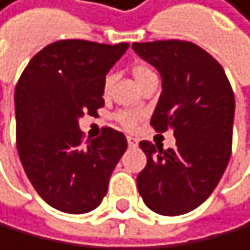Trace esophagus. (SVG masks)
<instances>
[{"label": "esophagus", "instance_id": "obj_1", "mask_svg": "<svg viewBox=\"0 0 250 250\" xmlns=\"http://www.w3.org/2000/svg\"><path fill=\"white\" fill-rule=\"evenodd\" d=\"M127 144H129V146H137L139 140L135 137H127Z\"/></svg>", "mask_w": 250, "mask_h": 250}]
</instances>
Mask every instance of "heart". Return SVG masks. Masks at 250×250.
<instances>
[{
	"mask_svg": "<svg viewBox=\"0 0 250 250\" xmlns=\"http://www.w3.org/2000/svg\"><path fill=\"white\" fill-rule=\"evenodd\" d=\"M132 75L135 78V81L140 84L144 80H146L148 76H151L155 73H153L150 66H146V65H135L132 68ZM111 81H113V75H106L105 81H104V92L105 94L108 92V89L111 86ZM144 116H145V113L142 110L126 108V110L116 111L115 115H113V120H115V123L118 124V126H121L123 129L134 130L140 124V121L144 120Z\"/></svg>",
	"mask_w": 250,
	"mask_h": 250,
	"instance_id": "b5f03b06",
	"label": "heart"
}]
</instances>
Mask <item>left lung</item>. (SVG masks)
I'll return each instance as SVG.
<instances>
[{
    "label": "left lung",
    "instance_id": "obj_1",
    "mask_svg": "<svg viewBox=\"0 0 250 250\" xmlns=\"http://www.w3.org/2000/svg\"><path fill=\"white\" fill-rule=\"evenodd\" d=\"M156 66L163 92L151 116L156 132L172 130L175 148L140 142L146 166L139 193L153 212L182 215L201 206L220 182L231 155L234 94L222 65L194 42H134Z\"/></svg>",
    "mask_w": 250,
    "mask_h": 250
}]
</instances>
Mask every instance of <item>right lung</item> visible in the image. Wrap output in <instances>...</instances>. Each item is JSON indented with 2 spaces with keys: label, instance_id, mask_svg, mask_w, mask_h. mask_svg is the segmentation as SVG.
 Returning <instances> with one entry per match:
<instances>
[{
  "label": "right lung",
  "instance_id": "add662e5",
  "mask_svg": "<svg viewBox=\"0 0 250 250\" xmlns=\"http://www.w3.org/2000/svg\"><path fill=\"white\" fill-rule=\"evenodd\" d=\"M127 49L129 42L60 40L42 47L19 78V156L33 188L54 209L84 214L106 194L127 140L105 126L97 139L84 142L78 121L105 105V75Z\"/></svg>",
  "mask_w": 250,
  "mask_h": 250
}]
</instances>
